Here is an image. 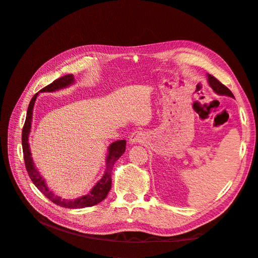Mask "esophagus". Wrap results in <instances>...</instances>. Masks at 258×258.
<instances>
[{"instance_id": "obj_1", "label": "esophagus", "mask_w": 258, "mask_h": 258, "mask_svg": "<svg viewBox=\"0 0 258 258\" xmlns=\"http://www.w3.org/2000/svg\"><path fill=\"white\" fill-rule=\"evenodd\" d=\"M143 139H144V137H143V134L141 131H135L134 134L130 136L129 141L132 144H136V143H141L143 141Z\"/></svg>"}]
</instances>
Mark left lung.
Instances as JSON below:
<instances>
[{"label":"left lung","mask_w":258,"mask_h":258,"mask_svg":"<svg viewBox=\"0 0 258 258\" xmlns=\"http://www.w3.org/2000/svg\"><path fill=\"white\" fill-rule=\"evenodd\" d=\"M208 81H209V85L212 87V89L217 93V95H221V96H228L233 98L232 92L226 87L225 85H223L220 81L217 79H215L214 76L208 74Z\"/></svg>","instance_id":"8db88e82"}]
</instances>
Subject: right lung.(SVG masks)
I'll return each mask as SVG.
<instances>
[{
	"mask_svg": "<svg viewBox=\"0 0 258 258\" xmlns=\"http://www.w3.org/2000/svg\"><path fill=\"white\" fill-rule=\"evenodd\" d=\"M73 83H74L73 75L67 74L64 76L60 77V79L53 81L48 86H46V87H44L41 90V92L56 91V90H59L62 88H66ZM37 95H38V92L35 93L34 97L31 99V102L28 107L26 121H25V124H23V128H22V138H21L23 159H25L26 169L28 171V174L31 178V181H32L33 184L37 187L38 190L43 192L45 197H47L50 201L53 202L54 205L60 206V207L68 208V209H82V208L92 207V206H96V205L100 204L101 201L106 198L108 191H110V189H111L112 170H113L115 161L118 160V158L124 153V150H126V140H119V141H115L110 145V147H108L105 173L88 195H86V196H83L81 198L74 199V200L61 199L60 197L56 196V195L48 189L47 185H46V183H45V179L42 177L40 172H38V171L35 169L34 162L32 160V157H31L28 138H29V134H30V129H31V122H32L33 106H34L35 100L37 98Z\"/></svg>",
	"mask_w": 258,
	"mask_h": 258,
	"instance_id": "obj_1",
	"label": "right lung"
}]
</instances>
